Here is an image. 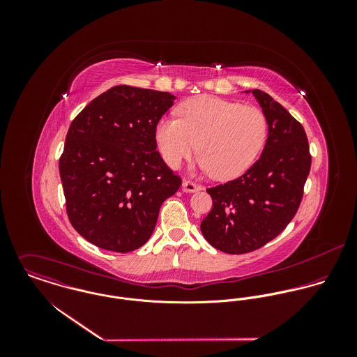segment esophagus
Listing matches in <instances>:
<instances>
[{"instance_id":"1","label":"esophagus","mask_w":357,"mask_h":357,"mask_svg":"<svg viewBox=\"0 0 357 357\" xmlns=\"http://www.w3.org/2000/svg\"><path fill=\"white\" fill-rule=\"evenodd\" d=\"M183 191H185V192H198V191H201V185H198L192 181H183Z\"/></svg>"}]
</instances>
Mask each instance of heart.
<instances>
[{"mask_svg":"<svg viewBox=\"0 0 357 357\" xmlns=\"http://www.w3.org/2000/svg\"><path fill=\"white\" fill-rule=\"evenodd\" d=\"M266 139L268 121L259 108L214 96L183 102L178 119L165 116L155 126L158 150L169 167L178 169L198 147L197 167L217 180L245 173Z\"/></svg>","mask_w":357,"mask_h":357,"instance_id":"obj_1","label":"heart"}]
</instances>
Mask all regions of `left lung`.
Here are the masks:
<instances>
[{
	"label": "left lung",
	"instance_id": "8db88e82",
	"mask_svg": "<svg viewBox=\"0 0 357 357\" xmlns=\"http://www.w3.org/2000/svg\"><path fill=\"white\" fill-rule=\"evenodd\" d=\"M252 93L268 121L259 159L241 177L207 188L213 208L201 224L217 250L243 255L276 238L293 220L303 199L310 155L303 125L268 93Z\"/></svg>",
	"mask_w": 357,
	"mask_h": 357
}]
</instances>
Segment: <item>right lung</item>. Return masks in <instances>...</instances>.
<instances>
[{
  "mask_svg": "<svg viewBox=\"0 0 357 357\" xmlns=\"http://www.w3.org/2000/svg\"><path fill=\"white\" fill-rule=\"evenodd\" d=\"M167 92L114 86L71 122L59 172L70 222L92 245L142 248L160 204L181 185L156 151L155 126L173 105Z\"/></svg>",
  "mask_w": 357,
  "mask_h": 357,
  "instance_id": "right-lung-1",
  "label": "right lung"
}]
</instances>
